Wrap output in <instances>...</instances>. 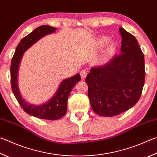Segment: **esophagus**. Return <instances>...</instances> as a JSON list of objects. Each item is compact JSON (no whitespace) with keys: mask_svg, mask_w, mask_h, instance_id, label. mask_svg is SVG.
<instances>
[{"mask_svg":"<svg viewBox=\"0 0 157 157\" xmlns=\"http://www.w3.org/2000/svg\"><path fill=\"white\" fill-rule=\"evenodd\" d=\"M86 75H87V73H86V71H84V70L81 71V72H80V76H81V78H82V79H84V78H86Z\"/></svg>","mask_w":157,"mask_h":157,"instance_id":"obj_1","label":"esophagus"}]
</instances>
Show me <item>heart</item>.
I'll return each instance as SVG.
<instances>
[{
    "label": "heart",
    "instance_id": "b5f03b06",
    "mask_svg": "<svg viewBox=\"0 0 157 157\" xmlns=\"http://www.w3.org/2000/svg\"><path fill=\"white\" fill-rule=\"evenodd\" d=\"M110 40V38H108V37H106V36L101 37V38H99V39L98 40V47H104L105 46H106V45H107L108 43H109ZM115 47H115V44H112V45H111L110 47V49L108 50V52L106 53V55H104V56L103 57H102V58L99 60V63L102 64V63H104V62H106V59H107V58H108V56H109L110 53L112 52V51H115Z\"/></svg>",
    "mask_w": 157,
    "mask_h": 157
}]
</instances>
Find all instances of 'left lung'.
<instances>
[{
	"mask_svg": "<svg viewBox=\"0 0 157 157\" xmlns=\"http://www.w3.org/2000/svg\"><path fill=\"white\" fill-rule=\"evenodd\" d=\"M121 53L101 67L91 68L86 79L94 112L114 117L136 104L145 82L144 55L135 37L122 27Z\"/></svg>",
	"mask_w": 157,
	"mask_h": 157,
	"instance_id": "8db88e82",
	"label": "left lung"
}]
</instances>
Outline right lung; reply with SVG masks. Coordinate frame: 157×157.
Segmentation results:
<instances>
[{
  "instance_id": "1",
  "label": "right lung",
  "mask_w": 157,
  "mask_h": 157,
  "mask_svg": "<svg viewBox=\"0 0 157 157\" xmlns=\"http://www.w3.org/2000/svg\"><path fill=\"white\" fill-rule=\"evenodd\" d=\"M56 29L57 28L49 25H42L36 28L22 38L16 47L11 59L10 69L11 89L22 109L30 115L47 120H56L65 115L67 110L68 98L73 87L81 80L80 75L77 73L75 75L63 79L59 84L55 94L49 100L44 104L35 105L29 104L22 98L18 87V71L22 56L25 51L39 40L48 34L54 33Z\"/></svg>"
}]
</instances>
